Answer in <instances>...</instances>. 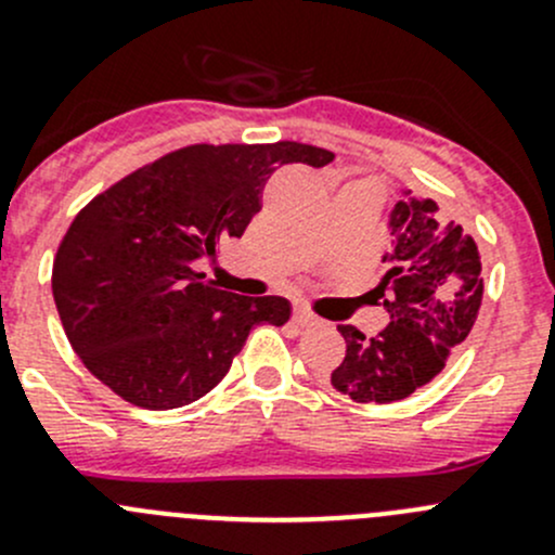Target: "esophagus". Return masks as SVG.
<instances>
[{
    "instance_id": "1",
    "label": "esophagus",
    "mask_w": 555,
    "mask_h": 555,
    "mask_svg": "<svg viewBox=\"0 0 555 555\" xmlns=\"http://www.w3.org/2000/svg\"><path fill=\"white\" fill-rule=\"evenodd\" d=\"M293 324L295 327L306 330V327H313V324H319V319L313 317V313L309 309H304V306H295L293 311Z\"/></svg>"
}]
</instances>
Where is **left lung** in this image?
<instances>
[{"label":"left lung","instance_id":"1","mask_svg":"<svg viewBox=\"0 0 555 555\" xmlns=\"http://www.w3.org/2000/svg\"><path fill=\"white\" fill-rule=\"evenodd\" d=\"M389 228L395 246L371 293L384 298L389 324L373 338L354 324L338 327L346 357L330 384L354 402H397L427 386L464 344L483 300L478 244L435 201L405 195Z\"/></svg>","mask_w":555,"mask_h":555}]
</instances>
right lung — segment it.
I'll return each mask as SVG.
<instances>
[{
    "mask_svg": "<svg viewBox=\"0 0 555 555\" xmlns=\"http://www.w3.org/2000/svg\"><path fill=\"white\" fill-rule=\"evenodd\" d=\"M333 158L300 142L188 144L82 206L53 260L55 309L82 365L147 411L215 389L249 330L282 327L289 304L225 293L193 262L242 238L279 166Z\"/></svg>",
    "mask_w": 555,
    "mask_h": 555,
    "instance_id": "add662e5",
    "label": "right lung"
}]
</instances>
